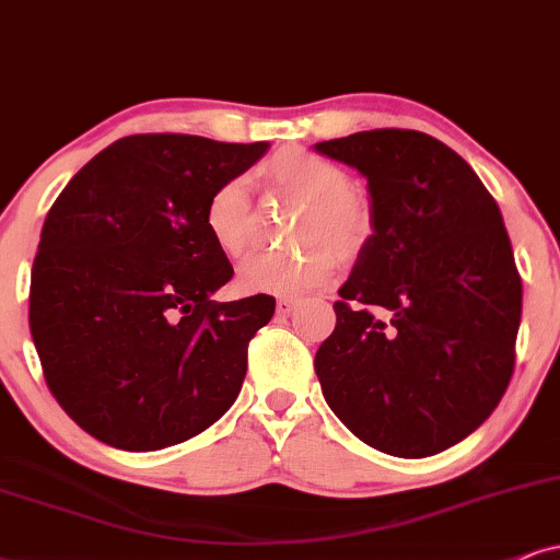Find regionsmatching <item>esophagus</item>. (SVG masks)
I'll return each mask as SVG.
<instances>
[{
	"label": "esophagus",
	"mask_w": 560,
	"mask_h": 560,
	"mask_svg": "<svg viewBox=\"0 0 560 560\" xmlns=\"http://www.w3.org/2000/svg\"><path fill=\"white\" fill-rule=\"evenodd\" d=\"M276 307H279L281 315H292L296 310V300H292V296H281V300L276 302Z\"/></svg>",
	"instance_id": "obj_1"
}]
</instances>
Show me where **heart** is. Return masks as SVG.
I'll use <instances>...</instances> for the list:
<instances>
[{"mask_svg": "<svg viewBox=\"0 0 560 560\" xmlns=\"http://www.w3.org/2000/svg\"><path fill=\"white\" fill-rule=\"evenodd\" d=\"M271 188L300 198L292 237L304 243L292 250H268L240 268L245 292L302 294L325 284L341 260L359 256L372 232V209L351 188L349 170L320 154L287 147L258 167ZM203 228L222 256H245L253 237V198L243 178H230L211 190L203 207Z\"/></svg>", "mask_w": 560, "mask_h": 560, "instance_id": "heart-1", "label": "heart"}]
</instances>
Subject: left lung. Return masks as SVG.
Wrapping results in <instances>:
<instances>
[{
    "label": "left lung",
    "mask_w": 560,
    "mask_h": 560,
    "mask_svg": "<svg viewBox=\"0 0 560 560\" xmlns=\"http://www.w3.org/2000/svg\"><path fill=\"white\" fill-rule=\"evenodd\" d=\"M315 150L364 175L374 230L315 353L323 395L370 447L436 455L493 413L514 372L522 279L499 203L429 133L359 131Z\"/></svg>",
    "instance_id": "1"
}]
</instances>
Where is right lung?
<instances>
[{
    "instance_id": "right-lung-1",
    "label": "right lung",
    "mask_w": 560,
    "mask_h": 560,
    "mask_svg": "<svg viewBox=\"0 0 560 560\" xmlns=\"http://www.w3.org/2000/svg\"><path fill=\"white\" fill-rule=\"evenodd\" d=\"M266 150L137 133L95 154L54 201L33 260L31 332L48 390L88 434L162 450L235 402L247 343L276 300H211L235 271L203 207Z\"/></svg>"
}]
</instances>
